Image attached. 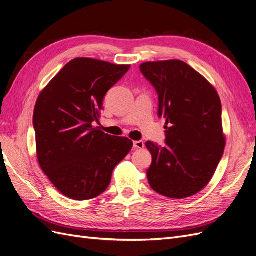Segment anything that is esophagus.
<instances>
[{"instance_id":"obj_1","label":"esophagus","mask_w":256,"mask_h":256,"mask_svg":"<svg viewBox=\"0 0 256 256\" xmlns=\"http://www.w3.org/2000/svg\"><path fill=\"white\" fill-rule=\"evenodd\" d=\"M144 142L143 141H134V148H136V150H142V148H144Z\"/></svg>"}]
</instances>
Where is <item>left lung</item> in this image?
I'll return each instance as SVG.
<instances>
[{
	"label": "left lung",
	"mask_w": 256,
	"mask_h": 256,
	"mask_svg": "<svg viewBox=\"0 0 256 256\" xmlns=\"http://www.w3.org/2000/svg\"><path fill=\"white\" fill-rule=\"evenodd\" d=\"M141 72L156 88L166 146L147 141L152 161L147 178L170 198L196 194L212 178L226 147L221 100L204 76L182 60L147 62Z\"/></svg>",
	"instance_id": "obj_1"
}]
</instances>
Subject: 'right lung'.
I'll list each match as a JSON object with an SVG mask.
<instances>
[{
    "label": "right lung",
    "mask_w": 256,
    "mask_h": 256,
    "mask_svg": "<svg viewBox=\"0 0 256 256\" xmlns=\"http://www.w3.org/2000/svg\"><path fill=\"white\" fill-rule=\"evenodd\" d=\"M130 65L90 58L69 62L37 98L33 124L37 159L62 194L85 200L109 187L114 168L132 141L94 127L104 98Z\"/></svg>",
    "instance_id": "1"
}]
</instances>
